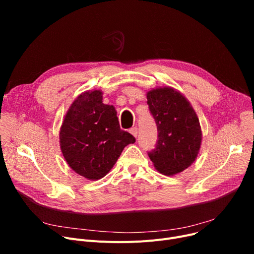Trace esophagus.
Wrapping results in <instances>:
<instances>
[{
	"label": "esophagus",
	"instance_id": "obj_1",
	"mask_svg": "<svg viewBox=\"0 0 254 254\" xmlns=\"http://www.w3.org/2000/svg\"><path fill=\"white\" fill-rule=\"evenodd\" d=\"M129 132L130 134L134 136V137H137L138 136V127H131L130 129H129Z\"/></svg>",
	"mask_w": 254,
	"mask_h": 254
}]
</instances>
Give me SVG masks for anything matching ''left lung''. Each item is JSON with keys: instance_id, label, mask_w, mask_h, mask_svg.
Masks as SVG:
<instances>
[{"instance_id": "1", "label": "left lung", "mask_w": 254, "mask_h": 254, "mask_svg": "<svg viewBox=\"0 0 254 254\" xmlns=\"http://www.w3.org/2000/svg\"><path fill=\"white\" fill-rule=\"evenodd\" d=\"M147 104L158 132L148 156L158 172L177 174L194 162L201 147L198 118L190 102L171 87L150 90Z\"/></svg>"}]
</instances>
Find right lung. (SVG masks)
Here are the masks:
<instances>
[{"label":"right lung","instance_id":"1","mask_svg":"<svg viewBox=\"0 0 254 254\" xmlns=\"http://www.w3.org/2000/svg\"><path fill=\"white\" fill-rule=\"evenodd\" d=\"M101 90L80 95L66 112L60 132L63 155L77 173L103 178L135 137L119 127L113 106L103 104Z\"/></svg>","mask_w":254,"mask_h":254}]
</instances>
